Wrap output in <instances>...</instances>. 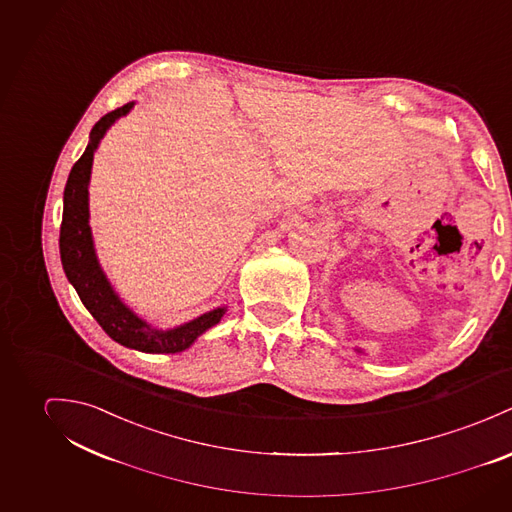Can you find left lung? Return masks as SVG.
Instances as JSON below:
<instances>
[{
    "label": "left lung",
    "instance_id": "left-lung-1",
    "mask_svg": "<svg viewBox=\"0 0 512 512\" xmlns=\"http://www.w3.org/2000/svg\"><path fill=\"white\" fill-rule=\"evenodd\" d=\"M355 351H359V353H363V349H359V347H357V349H355Z\"/></svg>",
    "mask_w": 512,
    "mask_h": 512
}]
</instances>
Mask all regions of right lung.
I'll use <instances>...</instances> for the list:
<instances>
[{
	"mask_svg": "<svg viewBox=\"0 0 512 512\" xmlns=\"http://www.w3.org/2000/svg\"><path fill=\"white\" fill-rule=\"evenodd\" d=\"M133 102L104 115L90 131V141L82 157L74 163L64 186V210L60 226V261L68 283L72 284L112 340L145 353H178L188 349L204 332L216 326L228 306L214 308L186 324L171 330H159L139 318L115 292L108 281L94 247V237L90 228V174L94 153L100 141L108 133L115 121L133 110Z\"/></svg>",
	"mask_w": 512,
	"mask_h": 512,
	"instance_id": "obj_1",
	"label": "right lung"
}]
</instances>
